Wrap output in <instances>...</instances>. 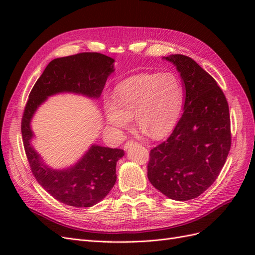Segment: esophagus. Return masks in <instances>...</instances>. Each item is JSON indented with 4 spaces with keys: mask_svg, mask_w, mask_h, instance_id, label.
<instances>
[{
    "mask_svg": "<svg viewBox=\"0 0 255 255\" xmlns=\"http://www.w3.org/2000/svg\"><path fill=\"white\" fill-rule=\"evenodd\" d=\"M137 141H135V140H128V141H127L126 142V144H125V149H128L129 148V146H132L133 144H135Z\"/></svg>",
    "mask_w": 255,
    "mask_h": 255,
    "instance_id": "1",
    "label": "esophagus"
}]
</instances>
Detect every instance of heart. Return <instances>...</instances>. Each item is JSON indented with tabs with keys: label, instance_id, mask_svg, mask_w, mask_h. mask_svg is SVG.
Returning a JSON list of instances; mask_svg holds the SVG:
<instances>
[{
	"label": "heart",
	"instance_id": "heart-1",
	"mask_svg": "<svg viewBox=\"0 0 255 255\" xmlns=\"http://www.w3.org/2000/svg\"><path fill=\"white\" fill-rule=\"evenodd\" d=\"M185 90L173 73H141L121 82L114 98L104 99L106 120L127 128L135 115L137 126L154 138L167 134L182 113Z\"/></svg>",
	"mask_w": 255,
	"mask_h": 255
}]
</instances>
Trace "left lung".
<instances>
[{"label":"left lung","mask_w":255,"mask_h":255,"mask_svg":"<svg viewBox=\"0 0 255 255\" xmlns=\"http://www.w3.org/2000/svg\"><path fill=\"white\" fill-rule=\"evenodd\" d=\"M180 72L184 112L168 139L150 151L148 179L176 201L195 199L211 186L231 148L229 105L221 88L196 61L181 54L164 57Z\"/></svg>","instance_id":"obj_1"}]
</instances>
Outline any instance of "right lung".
<instances>
[{
  "label": "right lung",
  "mask_w": 255,
  "mask_h": 255,
  "mask_svg": "<svg viewBox=\"0 0 255 255\" xmlns=\"http://www.w3.org/2000/svg\"><path fill=\"white\" fill-rule=\"evenodd\" d=\"M115 59L101 53H79L53 59L30 91L23 113L21 132L27 160L35 179L57 201L75 207H90L103 200L117 180L116 165L125 155L121 149L92 144L75 165L55 170L44 165L33 148L30 121L48 97L72 92L98 99Z\"/></svg>",
  "instance_id": "obj_1"
}]
</instances>
